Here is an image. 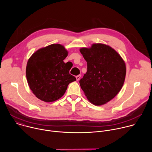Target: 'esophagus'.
<instances>
[{"label":"esophagus","mask_w":152,"mask_h":152,"mask_svg":"<svg viewBox=\"0 0 152 152\" xmlns=\"http://www.w3.org/2000/svg\"><path fill=\"white\" fill-rule=\"evenodd\" d=\"M80 77H81V75H77V76H76V80H77V81H78L79 79H80Z\"/></svg>","instance_id":"obj_1"}]
</instances>
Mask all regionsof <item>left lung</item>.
Returning <instances> with one entry per match:
<instances>
[{
    "label": "left lung",
    "mask_w": 152,
    "mask_h": 152,
    "mask_svg": "<svg viewBox=\"0 0 152 152\" xmlns=\"http://www.w3.org/2000/svg\"><path fill=\"white\" fill-rule=\"evenodd\" d=\"M87 62V72L79 80L88 100L97 106L112 100L123 85L126 68L120 55L112 48L100 43L81 48Z\"/></svg>",
    "instance_id": "8db88e82"
}]
</instances>
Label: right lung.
<instances>
[{
    "instance_id": "obj_1",
    "label": "right lung",
    "mask_w": 152,
    "mask_h": 152,
    "mask_svg": "<svg viewBox=\"0 0 152 152\" xmlns=\"http://www.w3.org/2000/svg\"><path fill=\"white\" fill-rule=\"evenodd\" d=\"M67 50L59 44H53L36 51L29 59L26 75L30 89L39 99L52 102L66 93L69 84L76 80L69 73L72 67L63 60Z\"/></svg>"
}]
</instances>
